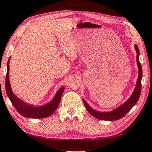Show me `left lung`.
<instances>
[{
  "mask_svg": "<svg viewBox=\"0 0 152 152\" xmlns=\"http://www.w3.org/2000/svg\"><path fill=\"white\" fill-rule=\"evenodd\" d=\"M135 49L136 51V61H137V64L138 67V78L136 83V85L134 89L133 94L131 96L129 99L126 101L125 103L122 104L116 110L110 112H99L97 111L94 110L92 108L88 105L85 100H83L84 104L86 107L87 110L90 114L91 116H93L95 118L98 119L102 120V121H117V120L121 119L125 116L127 114L128 112L135 105L136 102L139 99L140 92H141V79L142 76V67L139 61V50L137 45H135Z\"/></svg>",
  "mask_w": 152,
  "mask_h": 152,
  "instance_id": "1",
  "label": "left lung"
}]
</instances>
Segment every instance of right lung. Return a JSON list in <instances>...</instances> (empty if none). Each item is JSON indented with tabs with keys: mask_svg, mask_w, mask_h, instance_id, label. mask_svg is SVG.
Segmentation results:
<instances>
[{
	"mask_svg": "<svg viewBox=\"0 0 152 152\" xmlns=\"http://www.w3.org/2000/svg\"><path fill=\"white\" fill-rule=\"evenodd\" d=\"M10 59L7 62V70L5 78V89L7 96L11 100L12 103L16 109L17 112L22 116L27 117V118H42L50 116L54 113L58 106L61 101V98L63 95L64 87H62L58 91L54 99L50 103L40 107H34L32 106H29L28 104L21 101L19 98H17L13 94L10 84L9 79V71H10Z\"/></svg>",
	"mask_w": 152,
	"mask_h": 152,
	"instance_id": "add662e5",
	"label": "right lung"
}]
</instances>
